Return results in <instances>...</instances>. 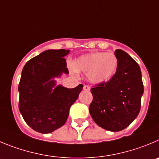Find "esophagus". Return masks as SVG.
I'll return each instance as SVG.
<instances>
[{"mask_svg": "<svg viewBox=\"0 0 159 159\" xmlns=\"http://www.w3.org/2000/svg\"><path fill=\"white\" fill-rule=\"evenodd\" d=\"M83 89H84V90H85V91H89L90 86L89 85H88V84H84V87H83Z\"/></svg>", "mask_w": 159, "mask_h": 159, "instance_id": "obj_1", "label": "esophagus"}]
</instances>
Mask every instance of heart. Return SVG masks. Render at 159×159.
<instances>
[{"label":"heart","mask_w":159,"mask_h":159,"mask_svg":"<svg viewBox=\"0 0 159 159\" xmlns=\"http://www.w3.org/2000/svg\"><path fill=\"white\" fill-rule=\"evenodd\" d=\"M118 66V58L111 52L83 55L73 63L75 70L87 74L89 81L95 84L108 81L115 74Z\"/></svg>","instance_id":"obj_1"}]
</instances>
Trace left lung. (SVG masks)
I'll list each match as a JSON object with an SVG mask.
<instances>
[{"label":"left lung","mask_w":159,"mask_h":159,"mask_svg":"<svg viewBox=\"0 0 159 159\" xmlns=\"http://www.w3.org/2000/svg\"><path fill=\"white\" fill-rule=\"evenodd\" d=\"M118 66L113 77L91 89L89 113L103 129L118 132L137 117L141 106L143 84L138 63L121 49L115 51Z\"/></svg>","instance_id":"obj_1"}]
</instances>
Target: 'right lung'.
Instances as JSON below:
<instances>
[{
  "label": "right lung",
  "mask_w": 159,
  "mask_h": 159,
  "mask_svg": "<svg viewBox=\"0 0 159 159\" xmlns=\"http://www.w3.org/2000/svg\"><path fill=\"white\" fill-rule=\"evenodd\" d=\"M69 50H47L32 58L22 71L18 89L19 109L26 124L35 131L50 133L63 126L70 108L82 90L80 84L74 89L56 87L51 80L62 73L69 74L65 56Z\"/></svg>",
  "instance_id": "add662e5"
}]
</instances>
